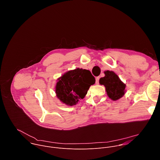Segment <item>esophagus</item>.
<instances>
[{
  "mask_svg": "<svg viewBox=\"0 0 160 160\" xmlns=\"http://www.w3.org/2000/svg\"><path fill=\"white\" fill-rule=\"evenodd\" d=\"M99 78H100V77H96V84H99Z\"/></svg>",
  "mask_w": 160,
  "mask_h": 160,
  "instance_id": "34e87169",
  "label": "esophagus"
}]
</instances>
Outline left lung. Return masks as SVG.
<instances>
[{
    "instance_id": "8db88e82",
    "label": "left lung",
    "mask_w": 160,
    "mask_h": 160,
    "mask_svg": "<svg viewBox=\"0 0 160 160\" xmlns=\"http://www.w3.org/2000/svg\"><path fill=\"white\" fill-rule=\"evenodd\" d=\"M104 73L105 76L99 79V83L105 87L107 95L111 100H118L125 94L126 85L114 72L107 70Z\"/></svg>"
}]
</instances>
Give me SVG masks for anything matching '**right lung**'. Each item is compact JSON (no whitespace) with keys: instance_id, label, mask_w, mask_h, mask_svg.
<instances>
[{"instance_id":"1","label":"right lung","mask_w":160,"mask_h":160,"mask_svg":"<svg viewBox=\"0 0 160 160\" xmlns=\"http://www.w3.org/2000/svg\"><path fill=\"white\" fill-rule=\"evenodd\" d=\"M95 82L94 77L89 70L78 68L68 71L58 78L55 92L61 102L72 106L85 98Z\"/></svg>"}]
</instances>
